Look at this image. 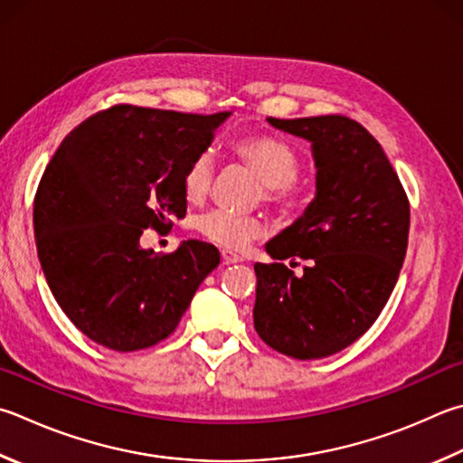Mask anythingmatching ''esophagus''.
<instances>
[{"label": "esophagus", "instance_id": "esophagus-1", "mask_svg": "<svg viewBox=\"0 0 463 463\" xmlns=\"http://www.w3.org/2000/svg\"><path fill=\"white\" fill-rule=\"evenodd\" d=\"M221 257H222V263H224V265L241 263V260H242V257H239V255H234V253H231V250H222V253H221Z\"/></svg>", "mask_w": 463, "mask_h": 463}]
</instances>
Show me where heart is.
<instances>
[{
	"mask_svg": "<svg viewBox=\"0 0 463 463\" xmlns=\"http://www.w3.org/2000/svg\"><path fill=\"white\" fill-rule=\"evenodd\" d=\"M232 154L263 182V200L277 213H288L298 203V178L301 157L288 141L267 133L245 136L232 144ZM214 180L213 156L198 154L192 157L182 178L184 196L190 203H203ZM198 231L204 239L224 249H245L250 241L265 231L263 218L237 216L226 210H210L198 218Z\"/></svg>",
	"mask_w": 463,
	"mask_h": 463,
	"instance_id": "b5f03b06",
	"label": "heart"
}]
</instances>
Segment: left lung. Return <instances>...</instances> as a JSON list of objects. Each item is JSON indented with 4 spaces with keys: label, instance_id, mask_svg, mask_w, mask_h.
<instances>
[{
    "label": "left lung",
    "instance_id": "8db88e82",
    "mask_svg": "<svg viewBox=\"0 0 463 463\" xmlns=\"http://www.w3.org/2000/svg\"><path fill=\"white\" fill-rule=\"evenodd\" d=\"M267 121L312 141L317 172L304 216L267 242L273 263L255 265V330L285 356L326 358L389 301L407 253L409 198L381 144L350 117ZM298 256L308 260L301 276L282 263Z\"/></svg>",
    "mask_w": 463,
    "mask_h": 463
}]
</instances>
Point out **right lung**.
I'll return each mask as SVG.
<instances>
[{
	"mask_svg": "<svg viewBox=\"0 0 463 463\" xmlns=\"http://www.w3.org/2000/svg\"><path fill=\"white\" fill-rule=\"evenodd\" d=\"M229 115L115 105L74 128L48 162L33 198L38 259L58 306L92 342L156 346L221 263L203 241L162 255L139 239L186 216L184 172Z\"/></svg>",
	"mask_w": 463,
	"mask_h": 463,
	"instance_id": "obj_1",
	"label": "right lung"
}]
</instances>
